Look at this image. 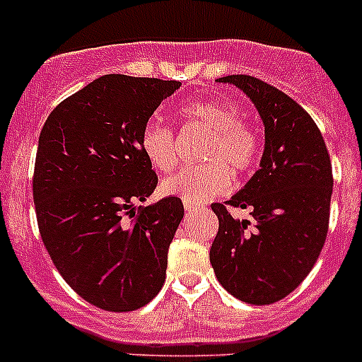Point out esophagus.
Here are the masks:
<instances>
[{
    "mask_svg": "<svg viewBox=\"0 0 362 362\" xmlns=\"http://www.w3.org/2000/svg\"><path fill=\"white\" fill-rule=\"evenodd\" d=\"M199 209L196 203H190V201H185V212L187 214H192V212H196V210Z\"/></svg>",
    "mask_w": 362,
    "mask_h": 362,
    "instance_id": "34e87169",
    "label": "esophagus"
}]
</instances>
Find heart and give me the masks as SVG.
I'll use <instances>...</instances> for the list:
<instances>
[{
  "label": "heart",
  "mask_w": 362,
  "mask_h": 362,
  "mask_svg": "<svg viewBox=\"0 0 362 362\" xmlns=\"http://www.w3.org/2000/svg\"><path fill=\"white\" fill-rule=\"evenodd\" d=\"M185 124L209 134L201 150L203 165L188 166L163 181V192L192 203H204L225 194L233 174H245L255 165L261 150V136L248 121L241 119V108L226 99H196L179 110ZM141 148L159 172L174 170L179 163V146L170 127L148 123L141 134Z\"/></svg>",
  "instance_id": "obj_1"
}]
</instances>
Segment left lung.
I'll return each mask as SVG.
<instances>
[{
	"instance_id": "obj_1",
	"label": "left lung",
	"mask_w": 362,
	"mask_h": 362,
	"mask_svg": "<svg viewBox=\"0 0 362 362\" xmlns=\"http://www.w3.org/2000/svg\"><path fill=\"white\" fill-rule=\"evenodd\" d=\"M217 81L241 88L264 123L261 168L225 204L214 203L219 230L210 263L226 292L250 305L277 303L299 286L328 233L334 177L321 130L290 95L254 76ZM248 208L252 221L228 206Z\"/></svg>"
}]
</instances>
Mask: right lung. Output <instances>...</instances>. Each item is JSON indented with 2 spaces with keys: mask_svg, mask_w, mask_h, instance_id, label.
<instances>
[{
  "mask_svg": "<svg viewBox=\"0 0 362 362\" xmlns=\"http://www.w3.org/2000/svg\"><path fill=\"white\" fill-rule=\"evenodd\" d=\"M179 86L107 74L63 99L41 129L32 179L41 239L70 288L107 312L141 308L165 283L183 203H136L158 185L143 129Z\"/></svg>",
  "mask_w": 362,
  "mask_h": 362,
  "instance_id": "1",
  "label": "right lung"
}]
</instances>
